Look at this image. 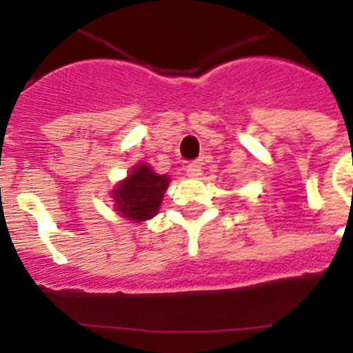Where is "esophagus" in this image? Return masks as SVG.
I'll return each instance as SVG.
<instances>
[{
	"label": "esophagus",
	"mask_w": 353,
	"mask_h": 353,
	"mask_svg": "<svg viewBox=\"0 0 353 353\" xmlns=\"http://www.w3.org/2000/svg\"><path fill=\"white\" fill-rule=\"evenodd\" d=\"M185 173L189 174V176H199V174H201V162H189L185 168Z\"/></svg>",
	"instance_id": "obj_1"
}]
</instances>
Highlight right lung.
Segmentation results:
<instances>
[{
	"label": "right lung",
	"mask_w": 353,
	"mask_h": 353,
	"mask_svg": "<svg viewBox=\"0 0 353 353\" xmlns=\"http://www.w3.org/2000/svg\"><path fill=\"white\" fill-rule=\"evenodd\" d=\"M170 179L155 174L146 164L134 168L113 191L117 210L132 221H146L157 214Z\"/></svg>",
	"instance_id": "1"
}]
</instances>
